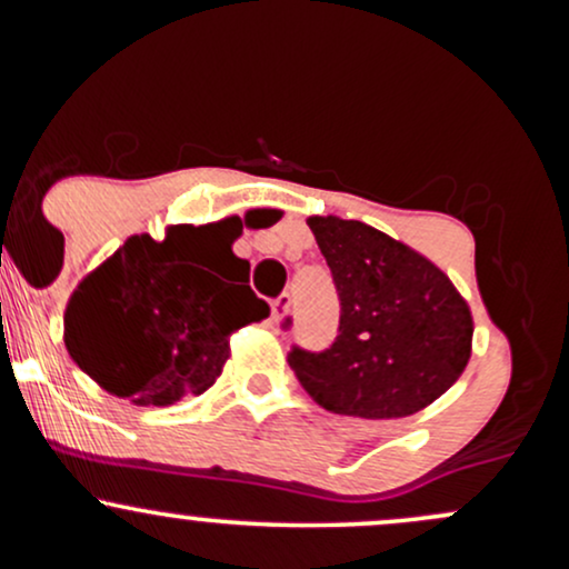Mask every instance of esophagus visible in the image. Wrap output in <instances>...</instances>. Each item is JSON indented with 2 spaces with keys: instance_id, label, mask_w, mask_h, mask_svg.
Listing matches in <instances>:
<instances>
[{
  "instance_id": "1",
  "label": "esophagus",
  "mask_w": 569,
  "mask_h": 569,
  "mask_svg": "<svg viewBox=\"0 0 569 569\" xmlns=\"http://www.w3.org/2000/svg\"><path fill=\"white\" fill-rule=\"evenodd\" d=\"M291 310V297L289 293H280V297L272 302V321H280V318L289 316Z\"/></svg>"
}]
</instances>
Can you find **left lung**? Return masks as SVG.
<instances>
[{
  "mask_svg": "<svg viewBox=\"0 0 569 569\" xmlns=\"http://www.w3.org/2000/svg\"><path fill=\"white\" fill-rule=\"evenodd\" d=\"M307 224L335 278L339 326L326 350L293 345L297 380L335 415L396 420L426 409L471 358L468 302L422 253L363 221L312 217Z\"/></svg>",
  "mask_w": 569,
  "mask_h": 569,
  "instance_id": "1",
  "label": "left lung"
}]
</instances>
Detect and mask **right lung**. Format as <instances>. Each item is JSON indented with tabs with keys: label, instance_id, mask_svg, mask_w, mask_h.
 Instances as JSON below:
<instances>
[{
	"label": "right lung",
	"instance_id": "obj_1",
	"mask_svg": "<svg viewBox=\"0 0 569 569\" xmlns=\"http://www.w3.org/2000/svg\"><path fill=\"white\" fill-rule=\"evenodd\" d=\"M238 217L133 234L77 286L63 339L77 367L112 396L168 407L200 396L230 358V335L270 316L234 257ZM227 274L236 280L230 284Z\"/></svg>",
	"mask_w": 569,
	"mask_h": 569
}]
</instances>
